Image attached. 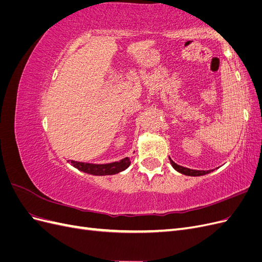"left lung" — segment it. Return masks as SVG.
<instances>
[{
  "instance_id": "1",
  "label": "left lung",
  "mask_w": 262,
  "mask_h": 262,
  "mask_svg": "<svg viewBox=\"0 0 262 262\" xmlns=\"http://www.w3.org/2000/svg\"><path fill=\"white\" fill-rule=\"evenodd\" d=\"M170 161V164L173 168H175L178 172L180 173H184V175H187V176H193V177H196V176H203V175H207V173H210L211 171H213V169L211 170H196V169H190V168H187V167H182V166L176 164L175 162L171 161V158H169Z\"/></svg>"
}]
</instances>
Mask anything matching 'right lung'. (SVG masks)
I'll use <instances>...</instances> for the list:
<instances>
[{
  "label": "right lung",
  "mask_w": 262,
  "mask_h": 262,
  "mask_svg": "<svg viewBox=\"0 0 262 262\" xmlns=\"http://www.w3.org/2000/svg\"><path fill=\"white\" fill-rule=\"evenodd\" d=\"M71 165L74 166L78 170L84 171L86 173H91L95 176H106V175H115V173L120 172L126 169L131 164V158L125 157L123 160L110 163V164H90V163H82L75 161H68Z\"/></svg>",
  "instance_id": "obj_1"
}]
</instances>
